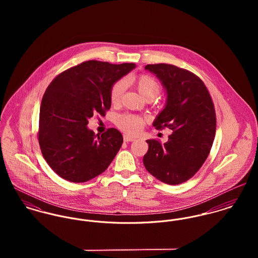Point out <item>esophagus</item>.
Segmentation results:
<instances>
[{"mask_svg": "<svg viewBox=\"0 0 258 258\" xmlns=\"http://www.w3.org/2000/svg\"><path fill=\"white\" fill-rule=\"evenodd\" d=\"M123 140H124V142H132V141H134L135 139H134L133 137H130V136L124 135V136H123Z\"/></svg>", "mask_w": 258, "mask_h": 258, "instance_id": "1", "label": "esophagus"}]
</instances>
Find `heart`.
Returning <instances> with one entry per match:
<instances>
[{"mask_svg":"<svg viewBox=\"0 0 258 258\" xmlns=\"http://www.w3.org/2000/svg\"><path fill=\"white\" fill-rule=\"evenodd\" d=\"M132 82L134 83L138 92L147 100L154 99L161 90L160 83L149 74H139L132 79ZM125 87L126 84L124 80H118L112 84L109 91V99L112 105L117 106L121 103L125 92ZM115 123L116 126L125 133L134 135L143 128L146 120L141 116L125 113L117 116Z\"/></svg>","mask_w":258,"mask_h":258,"instance_id":"1","label":"heart"}]
</instances>
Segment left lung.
I'll return each instance as SVG.
<instances>
[{"label":"left lung","mask_w":258,"mask_h":258,"mask_svg":"<svg viewBox=\"0 0 258 258\" xmlns=\"http://www.w3.org/2000/svg\"><path fill=\"white\" fill-rule=\"evenodd\" d=\"M145 69L162 81L167 104L155 122L157 130L173 133L162 144L147 140L143 157L148 172L168 184L189 180L207 160L214 143L217 116L213 99L203 80L196 74L173 64H147Z\"/></svg>","instance_id":"left-lung-1"}]
</instances>
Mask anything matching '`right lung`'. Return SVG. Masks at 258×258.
<instances>
[{
    "label": "right lung",
    "mask_w": 258,
    "mask_h": 258,
    "mask_svg": "<svg viewBox=\"0 0 258 258\" xmlns=\"http://www.w3.org/2000/svg\"><path fill=\"white\" fill-rule=\"evenodd\" d=\"M134 68L88 60L58 74L47 86L37 138L44 160L62 179L87 182L110 165L123 143L121 133L109 128L95 136L86 126L93 114L105 116L112 84Z\"/></svg>",
    "instance_id": "1"
}]
</instances>
